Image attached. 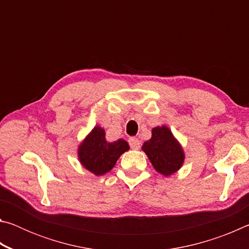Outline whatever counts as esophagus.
I'll return each instance as SVG.
<instances>
[{"label": "esophagus", "mask_w": 249, "mask_h": 249, "mask_svg": "<svg viewBox=\"0 0 249 249\" xmlns=\"http://www.w3.org/2000/svg\"><path fill=\"white\" fill-rule=\"evenodd\" d=\"M129 146L132 149H140L141 148V142L136 137H130L128 140Z\"/></svg>", "instance_id": "1"}]
</instances>
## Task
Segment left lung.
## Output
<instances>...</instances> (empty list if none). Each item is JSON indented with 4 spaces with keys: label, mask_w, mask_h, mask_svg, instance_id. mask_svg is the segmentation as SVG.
I'll return each instance as SVG.
<instances>
[{
    "label": "left lung",
    "mask_w": 249,
    "mask_h": 249,
    "mask_svg": "<svg viewBox=\"0 0 249 249\" xmlns=\"http://www.w3.org/2000/svg\"><path fill=\"white\" fill-rule=\"evenodd\" d=\"M142 149L155 170L166 177L178 171L184 161L182 147L165 125L153 128L151 138L142 144Z\"/></svg>",
    "instance_id": "left-lung-1"
}]
</instances>
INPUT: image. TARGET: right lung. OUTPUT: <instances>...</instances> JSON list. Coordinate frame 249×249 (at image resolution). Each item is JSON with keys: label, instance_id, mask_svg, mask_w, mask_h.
I'll return each instance as SVG.
<instances>
[{"label": "right lung", "instance_id": "right-lung-1", "mask_svg": "<svg viewBox=\"0 0 249 249\" xmlns=\"http://www.w3.org/2000/svg\"><path fill=\"white\" fill-rule=\"evenodd\" d=\"M129 149L127 142L119 140L108 142L105 132L100 126L91 130L78 148V157L81 165L95 176L107 174L115 166L122 154Z\"/></svg>", "mask_w": 249, "mask_h": 249}]
</instances>
